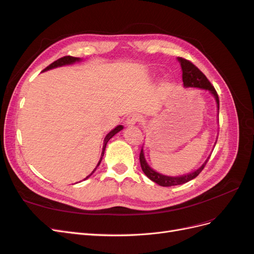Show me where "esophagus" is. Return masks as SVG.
Instances as JSON below:
<instances>
[{
    "instance_id": "esophagus-1",
    "label": "esophagus",
    "mask_w": 254,
    "mask_h": 254,
    "mask_svg": "<svg viewBox=\"0 0 254 254\" xmlns=\"http://www.w3.org/2000/svg\"><path fill=\"white\" fill-rule=\"evenodd\" d=\"M140 120H141V118H140L139 114H135V113L130 114L126 120V124L128 126H133V125L136 124L137 122H140Z\"/></svg>"
}]
</instances>
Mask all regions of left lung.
Segmentation results:
<instances>
[{
    "mask_svg": "<svg viewBox=\"0 0 254 254\" xmlns=\"http://www.w3.org/2000/svg\"><path fill=\"white\" fill-rule=\"evenodd\" d=\"M178 61L180 63L181 68H182V80H183L184 87H193V88H199V89L210 91L211 93L214 95L215 99H216L217 108L219 110L218 94H217L216 90H215V88L209 81V79L205 77V75L200 70H199V68L195 64H191L190 60H187L182 57H178ZM209 159H210V157L207 158V160L205 161L204 164H202L201 167H199L197 171H195L193 173L184 175V176H179V177H170V176L161 175V174L153 171L151 167H149L147 162H146V160L144 158L143 148L141 149V152H140V163H141L142 171L151 181L156 182L161 187L179 186V184H183V183H187L190 180H193L202 172V170L204 168L207 161H209Z\"/></svg>",
    "mask_w": 254,
    "mask_h": 254,
    "instance_id": "obj_1",
    "label": "left lung"
}]
</instances>
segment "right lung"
<instances>
[{
  "label": "right lung",
  "instance_id": "right-lung-1",
  "mask_svg": "<svg viewBox=\"0 0 254 254\" xmlns=\"http://www.w3.org/2000/svg\"><path fill=\"white\" fill-rule=\"evenodd\" d=\"M76 61H80V58H77V57H72V56H64V57H61V58H59L58 60L54 61V63H53V64H51L49 66L45 67L43 71H48V70H51V68H55V67H57V66H63V65H66V64H72L76 63ZM122 129H123V126H122V125H119L118 127H115L113 130H111V131H110L108 134L106 135L105 140H104V146H103L102 157H101V159H99V162H98V164L96 165L95 170H94L93 172H92V173L87 177V178H89V177L96 171L97 166H98L99 164H101V162H102V159H103V157H104V153H105V149H106V145H107V143H108V141L111 139V137H112L114 134H117L119 131H121ZM87 178H84L83 180H86Z\"/></svg>",
  "mask_w": 254,
  "mask_h": 254
}]
</instances>
